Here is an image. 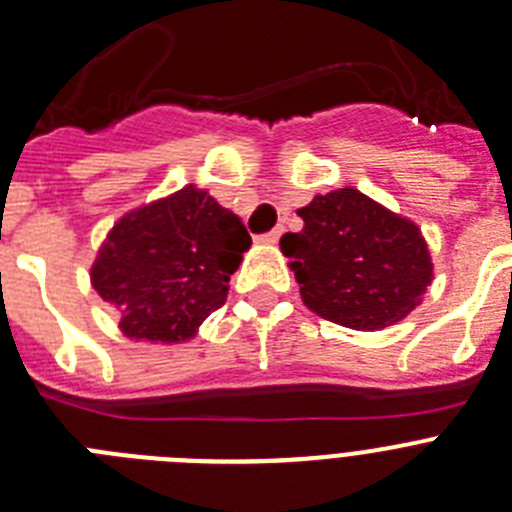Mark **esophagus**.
I'll return each instance as SVG.
<instances>
[{
    "label": "esophagus",
    "instance_id": "esophagus-1",
    "mask_svg": "<svg viewBox=\"0 0 512 512\" xmlns=\"http://www.w3.org/2000/svg\"><path fill=\"white\" fill-rule=\"evenodd\" d=\"M282 233H285V227L277 225V227H274V230H269V233L259 235V240H264V243H277V240L282 238Z\"/></svg>",
    "mask_w": 512,
    "mask_h": 512
}]
</instances>
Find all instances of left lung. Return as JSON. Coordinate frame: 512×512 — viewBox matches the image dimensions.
Masks as SVG:
<instances>
[{
    "instance_id": "obj_1",
    "label": "left lung",
    "mask_w": 512,
    "mask_h": 512,
    "mask_svg": "<svg viewBox=\"0 0 512 512\" xmlns=\"http://www.w3.org/2000/svg\"><path fill=\"white\" fill-rule=\"evenodd\" d=\"M298 214L305 227L279 246L310 310L347 329L378 331L417 308L432 261L414 222L357 189L316 196Z\"/></svg>"
}]
</instances>
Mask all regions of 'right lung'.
I'll use <instances>...</instances> for the list:
<instances>
[{
	"mask_svg": "<svg viewBox=\"0 0 512 512\" xmlns=\"http://www.w3.org/2000/svg\"><path fill=\"white\" fill-rule=\"evenodd\" d=\"M251 235L230 209L194 186L126 214L93 264V287L121 310V331L183 342L222 308Z\"/></svg>",
	"mask_w": 512,
	"mask_h": 512,
	"instance_id": "right-lung-1",
	"label": "right lung"
}]
</instances>
